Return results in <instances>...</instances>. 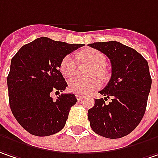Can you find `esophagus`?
I'll use <instances>...</instances> for the list:
<instances>
[{
  "label": "esophagus",
  "instance_id": "1",
  "mask_svg": "<svg viewBox=\"0 0 158 158\" xmlns=\"http://www.w3.org/2000/svg\"><path fill=\"white\" fill-rule=\"evenodd\" d=\"M76 98H77L78 101H81L83 99V97H81L80 95H76Z\"/></svg>",
  "mask_w": 158,
  "mask_h": 158
}]
</instances>
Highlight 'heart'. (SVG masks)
Here are the masks:
<instances>
[{"label": "heart", "instance_id": "obj_1", "mask_svg": "<svg viewBox=\"0 0 158 158\" xmlns=\"http://www.w3.org/2000/svg\"><path fill=\"white\" fill-rule=\"evenodd\" d=\"M78 56L82 61H85L93 66L91 76L97 75L102 79L106 77V70L105 69L106 64V57L102 52L93 48H86L79 51ZM60 71L65 78H70L75 74L76 63L71 55H66L61 60L60 63ZM99 86L100 81L98 78L95 77L88 79L74 78L69 81L68 89L70 92L77 95H88Z\"/></svg>", "mask_w": 158, "mask_h": 158}]
</instances>
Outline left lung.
<instances>
[{
	"mask_svg": "<svg viewBox=\"0 0 158 158\" xmlns=\"http://www.w3.org/2000/svg\"><path fill=\"white\" fill-rule=\"evenodd\" d=\"M105 53L112 64V76L99 91L105 98L95 99L88 112V121L97 134L119 139L130 134L142 120L151 88L148 63L131 47L116 41L88 44ZM111 98L109 104L104 101Z\"/></svg>",
	"mask_w": 158,
	"mask_h": 158,
	"instance_id": "1",
	"label": "left lung"
}]
</instances>
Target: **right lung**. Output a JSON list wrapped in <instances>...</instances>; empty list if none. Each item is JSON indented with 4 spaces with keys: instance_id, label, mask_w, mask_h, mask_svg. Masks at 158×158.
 <instances>
[{
    "instance_id": "add662e5",
    "label": "right lung",
    "mask_w": 158,
    "mask_h": 158,
    "mask_svg": "<svg viewBox=\"0 0 158 158\" xmlns=\"http://www.w3.org/2000/svg\"><path fill=\"white\" fill-rule=\"evenodd\" d=\"M82 45L40 37L23 45L11 59L7 78L10 106L30 134L45 137L63 129L78 100L74 94H61L53 101L51 94L65 90L60 61Z\"/></svg>"
}]
</instances>
